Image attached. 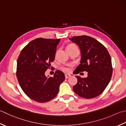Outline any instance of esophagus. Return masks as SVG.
<instances>
[{
  "instance_id": "1",
  "label": "esophagus",
  "mask_w": 126,
  "mask_h": 126,
  "mask_svg": "<svg viewBox=\"0 0 126 126\" xmlns=\"http://www.w3.org/2000/svg\"><path fill=\"white\" fill-rule=\"evenodd\" d=\"M70 77H71V75L69 74H65V78L67 79V78H68Z\"/></svg>"
}]
</instances>
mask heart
I'll return each mask as SVG.
<instances>
[{"instance_id":"heart-1","label":"heart","mask_w":126,"mask_h":126,"mask_svg":"<svg viewBox=\"0 0 126 126\" xmlns=\"http://www.w3.org/2000/svg\"><path fill=\"white\" fill-rule=\"evenodd\" d=\"M75 44H70L69 45H68L67 47L71 46H74ZM61 69L63 71L65 72H70L71 71V65H66V66H63L62 67H61Z\"/></svg>"}]
</instances>
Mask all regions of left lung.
Returning a JSON list of instances; mask_svg holds the SVG:
<instances>
[{
    "label": "left lung",
    "mask_w": 126,
    "mask_h": 126,
    "mask_svg": "<svg viewBox=\"0 0 126 126\" xmlns=\"http://www.w3.org/2000/svg\"><path fill=\"white\" fill-rule=\"evenodd\" d=\"M69 39L79 46L81 53L80 64L76 68V74L88 72L87 78L76 76L77 83L73 87V91L85 99L99 96L105 89L112 77V63L108 50L97 40L87 35Z\"/></svg>",
    "instance_id": "left-lung-1"
}]
</instances>
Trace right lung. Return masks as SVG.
Segmentation results:
<instances>
[{
  "instance_id": "obj_1",
  "label": "right lung",
  "mask_w": 126,
  "mask_h": 126,
  "mask_svg": "<svg viewBox=\"0 0 126 126\" xmlns=\"http://www.w3.org/2000/svg\"><path fill=\"white\" fill-rule=\"evenodd\" d=\"M60 41V39L42 38L33 40L23 48L17 59L16 76L19 84L27 96L38 103L55 98L65 79L64 73L59 70L53 77L45 75L54 60Z\"/></svg>"
}]
</instances>
